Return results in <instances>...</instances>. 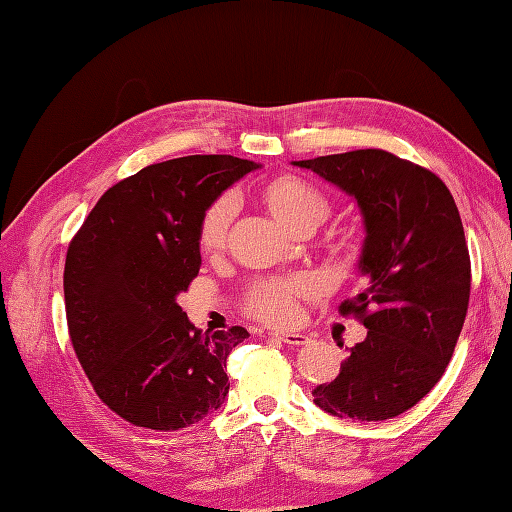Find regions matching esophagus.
Listing matches in <instances>:
<instances>
[{"label": "esophagus", "mask_w": 512, "mask_h": 512, "mask_svg": "<svg viewBox=\"0 0 512 512\" xmlns=\"http://www.w3.org/2000/svg\"><path fill=\"white\" fill-rule=\"evenodd\" d=\"M271 337L280 339V342L288 344V346H305L307 337L303 333H294V331H271Z\"/></svg>", "instance_id": "esophagus-1"}]
</instances>
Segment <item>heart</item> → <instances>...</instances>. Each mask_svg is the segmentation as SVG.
I'll return each mask as SVG.
<instances>
[{
  "label": "heart",
  "instance_id": "heart-1",
  "mask_svg": "<svg viewBox=\"0 0 512 512\" xmlns=\"http://www.w3.org/2000/svg\"><path fill=\"white\" fill-rule=\"evenodd\" d=\"M258 203L288 232L314 230L331 213V203L318 185L297 175H275L256 190ZM235 215L230 196L215 198L203 211L196 228V245L203 256L224 250L228 228ZM316 284L309 277H273L256 282L245 294V309L269 324H288L297 318L299 301L312 297Z\"/></svg>",
  "mask_w": 512,
  "mask_h": 512
}]
</instances>
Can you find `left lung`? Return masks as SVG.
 I'll list each match as a JSON object with an SVG mask.
<instances>
[{
    "instance_id": "1",
    "label": "left lung",
    "mask_w": 512,
    "mask_h": 512,
    "mask_svg": "<svg viewBox=\"0 0 512 512\" xmlns=\"http://www.w3.org/2000/svg\"><path fill=\"white\" fill-rule=\"evenodd\" d=\"M352 196L363 213L367 288L339 305L367 329L314 404L386 421L418 404L455 352L470 301V254L453 194L431 170L382 149L292 162Z\"/></svg>"
}]
</instances>
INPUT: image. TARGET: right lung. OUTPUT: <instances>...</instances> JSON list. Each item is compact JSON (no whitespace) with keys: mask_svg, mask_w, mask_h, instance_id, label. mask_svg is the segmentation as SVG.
Returning a JSON list of instances; mask_svg holds the SVG:
<instances>
[{"mask_svg":"<svg viewBox=\"0 0 512 512\" xmlns=\"http://www.w3.org/2000/svg\"><path fill=\"white\" fill-rule=\"evenodd\" d=\"M258 164L188 156L119 181L70 241L68 331L96 395L136 427L177 431L218 410L243 327L196 329L177 303L200 271L203 211Z\"/></svg>","mask_w":512,"mask_h":512,"instance_id":"1","label":"right lung"}]
</instances>
